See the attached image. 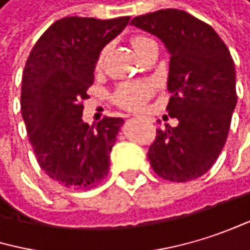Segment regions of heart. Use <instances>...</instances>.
Returning a JSON list of instances; mask_svg holds the SVG:
<instances>
[{
	"label": "heart",
	"instance_id": "b5f03b06",
	"mask_svg": "<svg viewBox=\"0 0 250 250\" xmlns=\"http://www.w3.org/2000/svg\"><path fill=\"white\" fill-rule=\"evenodd\" d=\"M152 39L148 38V36H144V35H136L130 39L132 42V46L135 48V51L138 54H141V51L144 49V46L146 43H149ZM106 51H108V46H104L99 52H98V57H96V61H95V67L96 68H101L102 64H104V58L106 55ZM155 90V83L151 82V80H145V82H129V83H123L120 84L114 95H112V99L114 102L124 108V109H129V111H138L141 109L146 101L151 98V95L154 93Z\"/></svg>",
	"mask_w": 250,
	"mask_h": 250
}]
</instances>
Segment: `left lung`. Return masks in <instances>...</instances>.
<instances>
[{
	"label": "left lung",
	"mask_w": 250,
	"mask_h": 250,
	"mask_svg": "<svg viewBox=\"0 0 250 250\" xmlns=\"http://www.w3.org/2000/svg\"><path fill=\"white\" fill-rule=\"evenodd\" d=\"M132 24L158 36L171 55L167 111L179 126L157 130L151 167L170 182L195 180L212 167L229 136L237 102L231 54L208 23L183 10H158Z\"/></svg>",
	"instance_id": "left-lung-1"
}]
</instances>
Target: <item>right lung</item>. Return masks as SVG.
<instances>
[{"label":"right lung","mask_w":250,"mask_h":250,"mask_svg":"<svg viewBox=\"0 0 250 250\" xmlns=\"http://www.w3.org/2000/svg\"><path fill=\"white\" fill-rule=\"evenodd\" d=\"M129 20L64 17L43 32L27 57L20 109L29 142L39 167L68 189H92L108 174L123 120L104 117L90 127L82 121L83 101L98 52Z\"/></svg>","instance_id":"1"}]
</instances>
